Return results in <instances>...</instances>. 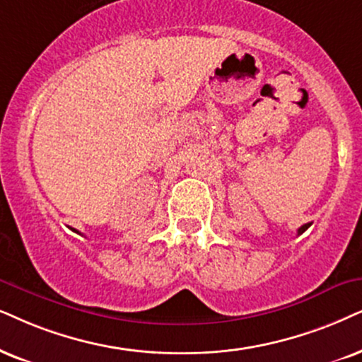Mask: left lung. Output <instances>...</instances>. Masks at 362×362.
<instances>
[{
	"label": "left lung",
	"instance_id": "8db88e82",
	"mask_svg": "<svg viewBox=\"0 0 362 362\" xmlns=\"http://www.w3.org/2000/svg\"><path fill=\"white\" fill-rule=\"evenodd\" d=\"M309 227H310V223H304V226H303V227H300V228H299V230H297V234H299V235H300V234H303V232H305V230H308V228H309Z\"/></svg>",
	"mask_w": 362,
	"mask_h": 362
}]
</instances>
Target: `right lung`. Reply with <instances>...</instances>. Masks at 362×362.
Listing matches in <instances>:
<instances>
[{
	"mask_svg": "<svg viewBox=\"0 0 362 362\" xmlns=\"http://www.w3.org/2000/svg\"><path fill=\"white\" fill-rule=\"evenodd\" d=\"M75 232H76V230H75Z\"/></svg>",
	"mask_w": 362,
	"mask_h": 362,
	"instance_id": "add662e5",
	"label": "right lung"
}]
</instances>
